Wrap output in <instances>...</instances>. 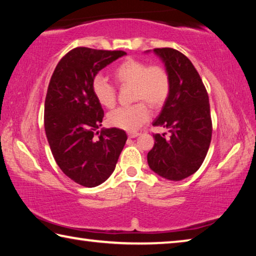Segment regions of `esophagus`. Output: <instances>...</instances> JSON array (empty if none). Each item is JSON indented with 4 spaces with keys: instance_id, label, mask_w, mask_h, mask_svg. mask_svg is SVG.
I'll list each match as a JSON object with an SVG mask.
<instances>
[{
    "instance_id": "1",
    "label": "esophagus",
    "mask_w": 256,
    "mask_h": 256,
    "mask_svg": "<svg viewBox=\"0 0 256 256\" xmlns=\"http://www.w3.org/2000/svg\"><path fill=\"white\" fill-rule=\"evenodd\" d=\"M138 136H140V133L138 132H128V138H136Z\"/></svg>"
}]
</instances>
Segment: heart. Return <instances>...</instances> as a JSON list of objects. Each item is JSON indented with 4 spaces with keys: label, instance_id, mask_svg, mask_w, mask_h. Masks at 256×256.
<instances>
[{
    "label": "heart",
    "instance_id": "heart-1",
    "mask_svg": "<svg viewBox=\"0 0 256 256\" xmlns=\"http://www.w3.org/2000/svg\"><path fill=\"white\" fill-rule=\"evenodd\" d=\"M114 76L120 84H133L134 99L144 100L154 108L162 106L170 96V76L162 66H149L142 60L128 58L114 68ZM92 89L102 106L112 108L115 105V86L106 76L102 74L94 76ZM149 116L150 112L146 104L138 102L132 106L116 108L108 115V122L125 131H136L149 120Z\"/></svg>",
    "mask_w": 256,
    "mask_h": 256
}]
</instances>
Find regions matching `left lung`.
I'll return each mask as SVG.
<instances>
[{
	"label": "left lung",
	"instance_id": "1",
	"mask_svg": "<svg viewBox=\"0 0 256 256\" xmlns=\"http://www.w3.org/2000/svg\"><path fill=\"white\" fill-rule=\"evenodd\" d=\"M146 50V53H149ZM170 76V92L154 126H162L170 138L154 134L148 152L150 170L168 180H182L194 174L209 150L212 123L209 97L192 62L172 48H156Z\"/></svg>",
	"mask_w": 256,
	"mask_h": 256
}]
</instances>
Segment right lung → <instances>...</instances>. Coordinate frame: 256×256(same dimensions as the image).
Masks as SVG:
<instances>
[{
	"mask_svg": "<svg viewBox=\"0 0 256 256\" xmlns=\"http://www.w3.org/2000/svg\"><path fill=\"white\" fill-rule=\"evenodd\" d=\"M124 55L76 47L60 60L47 89L44 122L52 154L60 170L86 188L100 185L112 174L128 140L116 128H102L94 138L104 110L92 89L94 76Z\"/></svg>",
	"mask_w": 256,
	"mask_h": 256,
	"instance_id": "1",
	"label": "right lung"
}]
</instances>
